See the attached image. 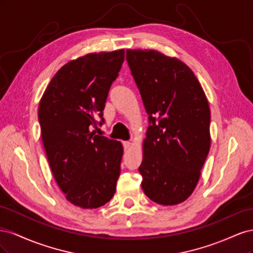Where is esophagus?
Masks as SVG:
<instances>
[{
	"instance_id": "obj_1",
	"label": "esophagus",
	"mask_w": 253,
	"mask_h": 253,
	"mask_svg": "<svg viewBox=\"0 0 253 253\" xmlns=\"http://www.w3.org/2000/svg\"><path fill=\"white\" fill-rule=\"evenodd\" d=\"M122 143H124V148H125V150H128V149H129V147H131V145H132V142H129V141H124Z\"/></svg>"
}]
</instances>
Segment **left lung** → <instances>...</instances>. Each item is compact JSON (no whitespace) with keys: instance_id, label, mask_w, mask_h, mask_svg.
Segmentation results:
<instances>
[{"instance_id":"1","label":"left lung","mask_w":253,"mask_h":253,"mask_svg":"<svg viewBox=\"0 0 253 253\" xmlns=\"http://www.w3.org/2000/svg\"><path fill=\"white\" fill-rule=\"evenodd\" d=\"M149 126L139 167L141 187L163 206L188 200L201 177L211 145L210 108L191 68L154 49H126Z\"/></svg>"}]
</instances>
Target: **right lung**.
Instances as JSON below:
<instances>
[{
  "label": "right lung",
  "instance_id": "obj_1",
  "mask_svg": "<svg viewBox=\"0 0 253 253\" xmlns=\"http://www.w3.org/2000/svg\"><path fill=\"white\" fill-rule=\"evenodd\" d=\"M125 50L91 52L64 64L39 105L42 141L66 200L83 209L109 203L116 191L124 147L90 132L102 115ZM101 124V122H100Z\"/></svg>",
  "mask_w": 253,
  "mask_h": 253
}]
</instances>
